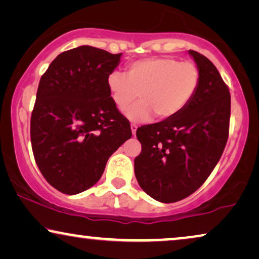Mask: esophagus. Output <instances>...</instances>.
I'll return each instance as SVG.
<instances>
[{
  "mask_svg": "<svg viewBox=\"0 0 259 259\" xmlns=\"http://www.w3.org/2000/svg\"><path fill=\"white\" fill-rule=\"evenodd\" d=\"M137 128H138V126L136 125V123H131V131H132V134H133V136H136V133H137Z\"/></svg>",
  "mask_w": 259,
  "mask_h": 259,
  "instance_id": "34e87169",
  "label": "esophagus"
}]
</instances>
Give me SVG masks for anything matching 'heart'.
Returning <instances> with one entry per match:
<instances>
[{"label": "heart", "instance_id": "b5f03b06", "mask_svg": "<svg viewBox=\"0 0 259 259\" xmlns=\"http://www.w3.org/2000/svg\"><path fill=\"white\" fill-rule=\"evenodd\" d=\"M200 72L196 63L178 59L147 58L127 66V72L113 70L107 76V88L113 104L126 111L141 98L127 116L132 121H147L152 115L168 119L182 112L196 95Z\"/></svg>", "mask_w": 259, "mask_h": 259}]
</instances>
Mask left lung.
<instances>
[{"label":"left lung","mask_w":259,"mask_h":259,"mask_svg":"<svg viewBox=\"0 0 259 259\" xmlns=\"http://www.w3.org/2000/svg\"><path fill=\"white\" fill-rule=\"evenodd\" d=\"M189 54L200 72L196 95L172 118L137 130L141 152L134 159V173L141 189L161 203L182 200L199 189L229 137V87L210 60L194 51Z\"/></svg>","instance_id":"8db88e82"}]
</instances>
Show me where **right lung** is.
<instances>
[{
	"instance_id": "1",
	"label": "right lung",
	"mask_w": 259,
	"mask_h": 259,
	"mask_svg": "<svg viewBox=\"0 0 259 259\" xmlns=\"http://www.w3.org/2000/svg\"><path fill=\"white\" fill-rule=\"evenodd\" d=\"M120 58L80 46L59 54L41 76L31 148L42 176L60 192L77 194L97 184L108 158L132 137L107 88Z\"/></svg>"
}]
</instances>
